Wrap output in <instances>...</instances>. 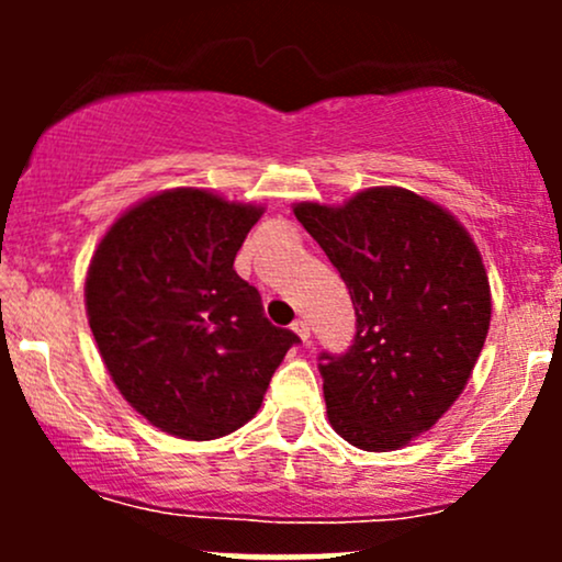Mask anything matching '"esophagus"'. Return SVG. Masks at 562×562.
Segmentation results:
<instances>
[{
  "instance_id": "34e87169",
  "label": "esophagus",
  "mask_w": 562,
  "mask_h": 562,
  "mask_svg": "<svg viewBox=\"0 0 562 562\" xmlns=\"http://www.w3.org/2000/svg\"><path fill=\"white\" fill-rule=\"evenodd\" d=\"M293 330L303 340V344H308V338H312V327H308L306 319H295L293 322Z\"/></svg>"
}]
</instances>
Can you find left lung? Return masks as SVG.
Returning <instances> with one entry per match:
<instances>
[{
    "label": "left lung",
    "instance_id": "8db88e82",
    "mask_svg": "<svg viewBox=\"0 0 562 562\" xmlns=\"http://www.w3.org/2000/svg\"><path fill=\"white\" fill-rule=\"evenodd\" d=\"M293 214L351 293L357 335L319 353L335 434L367 451L409 443L468 385L492 319L481 254L441 205L402 187H372L330 209Z\"/></svg>",
    "mask_w": 562,
    "mask_h": 562
}]
</instances>
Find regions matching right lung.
I'll return each mask as SVG.
<instances>
[{
    "label": "right lung",
    "instance_id": "1",
    "mask_svg": "<svg viewBox=\"0 0 562 562\" xmlns=\"http://www.w3.org/2000/svg\"><path fill=\"white\" fill-rule=\"evenodd\" d=\"M263 214L192 187L128 209L87 274L89 327L115 389L145 420L211 441L259 412L299 335L263 317L235 256Z\"/></svg>",
    "mask_w": 562,
    "mask_h": 562
}]
</instances>
